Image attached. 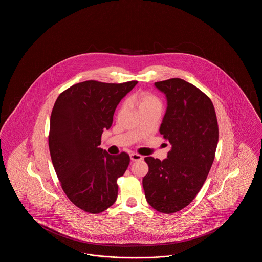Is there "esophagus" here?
Wrapping results in <instances>:
<instances>
[{"label":"esophagus","instance_id":"esophagus-1","mask_svg":"<svg viewBox=\"0 0 262 262\" xmlns=\"http://www.w3.org/2000/svg\"><path fill=\"white\" fill-rule=\"evenodd\" d=\"M129 157H130V161H132V162H136V161L142 160V158H143L141 155L137 154V153H132V154L129 155Z\"/></svg>","mask_w":262,"mask_h":262}]
</instances>
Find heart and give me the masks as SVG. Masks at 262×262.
Returning <instances> with one entry per match:
<instances>
[{"mask_svg":"<svg viewBox=\"0 0 262 262\" xmlns=\"http://www.w3.org/2000/svg\"><path fill=\"white\" fill-rule=\"evenodd\" d=\"M128 101L137 106L139 113L151 110H156L160 112L162 109V102L160 99L148 92H138L133 95Z\"/></svg>","mask_w":262,"mask_h":262,"instance_id":"1","label":"heart"}]
</instances>
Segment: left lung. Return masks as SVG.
<instances>
[{
  "mask_svg": "<svg viewBox=\"0 0 262 262\" xmlns=\"http://www.w3.org/2000/svg\"><path fill=\"white\" fill-rule=\"evenodd\" d=\"M167 109L159 132L171 144L163 161L145 157L142 185L147 202L171 214L187 206L203 186L218 144V123L211 100L181 78L155 82Z\"/></svg>",
  "mask_w": 262,
  "mask_h": 262,
  "instance_id": "1",
  "label": "left lung"
}]
</instances>
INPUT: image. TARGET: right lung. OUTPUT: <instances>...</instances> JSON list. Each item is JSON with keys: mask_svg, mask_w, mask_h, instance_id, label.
Here are the masks:
<instances>
[{"mask_svg": "<svg viewBox=\"0 0 262 262\" xmlns=\"http://www.w3.org/2000/svg\"><path fill=\"white\" fill-rule=\"evenodd\" d=\"M137 81L104 83L88 80L59 95L50 119L51 159L62 190L75 205L97 214L118 196L117 180L125 174L129 156L100 148L101 136L113 124L121 100Z\"/></svg>", "mask_w": 262, "mask_h": 262, "instance_id": "1", "label": "right lung"}]
</instances>
